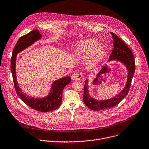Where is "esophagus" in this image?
Masks as SVG:
<instances>
[{
  "mask_svg": "<svg viewBox=\"0 0 149 149\" xmlns=\"http://www.w3.org/2000/svg\"><path fill=\"white\" fill-rule=\"evenodd\" d=\"M71 78L72 80L75 81H79L83 79V75L80 73H75L71 76Z\"/></svg>",
  "mask_w": 149,
  "mask_h": 149,
  "instance_id": "34e87169",
  "label": "esophagus"
}]
</instances>
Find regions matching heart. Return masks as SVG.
Instances as JSON below:
<instances>
[{"label": "heart", "mask_w": 149, "mask_h": 149, "mask_svg": "<svg viewBox=\"0 0 149 149\" xmlns=\"http://www.w3.org/2000/svg\"><path fill=\"white\" fill-rule=\"evenodd\" d=\"M77 55L86 58L87 62L91 65L100 63L105 55V50L96 40L89 39L80 43L75 50Z\"/></svg>", "instance_id": "heart-1"}]
</instances>
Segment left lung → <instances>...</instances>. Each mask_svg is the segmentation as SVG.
<instances>
[{
	"mask_svg": "<svg viewBox=\"0 0 149 149\" xmlns=\"http://www.w3.org/2000/svg\"><path fill=\"white\" fill-rule=\"evenodd\" d=\"M111 34L113 38V49L108 61H116L123 63L125 66L128 72L127 83L123 90L116 96L111 99L98 100L90 96L88 90V79L87 78L84 87L83 100L86 105L93 111H102L110 109L117 105L125 97L130 90L131 81L135 72V61L131 50L116 34L112 32H111Z\"/></svg>",
	"mask_w": 149,
	"mask_h": 149,
	"instance_id": "obj_1",
	"label": "left lung"
}]
</instances>
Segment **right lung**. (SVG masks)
Segmentation results:
<instances>
[{
	"instance_id": "obj_1",
	"label": "right lung",
	"mask_w": 149,
	"mask_h": 149,
	"mask_svg": "<svg viewBox=\"0 0 149 149\" xmlns=\"http://www.w3.org/2000/svg\"><path fill=\"white\" fill-rule=\"evenodd\" d=\"M42 35L38 30H34L19 38L13 49L10 61V68L15 89L19 97L33 109L47 112L55 111L61 106L62 91L65 87L71 82V77L66 76L55 80L52 83L49 93L43 97H33L27 96L19 87L16 74V61L17 54L28 48L42 38Z\"/></svg>"
}]
</instances>
